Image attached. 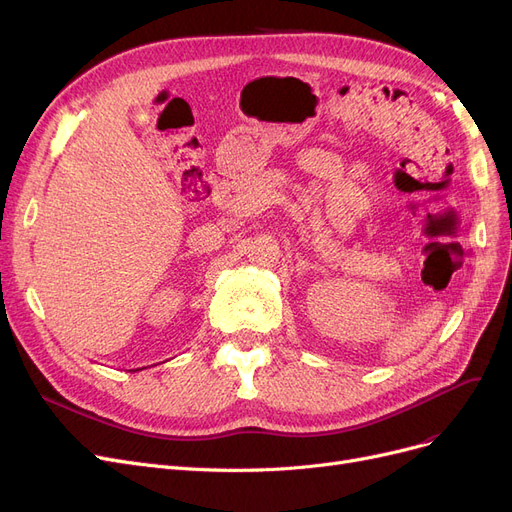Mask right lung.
<instances>
[{"label":"right lung","mask_w":512,"mask_h":512,"mask_svg":"<svg viewBox=\"0 0 512 512\" xmlns=\"http://www.w3.org/2000/svg\"><path fill=\"white\" fill-rule=\"evenodd\" d=\"M145 369V367H143ZM130 371H141V369H130Z\"/></svg>","instance_id":"1"}]
</instances>
